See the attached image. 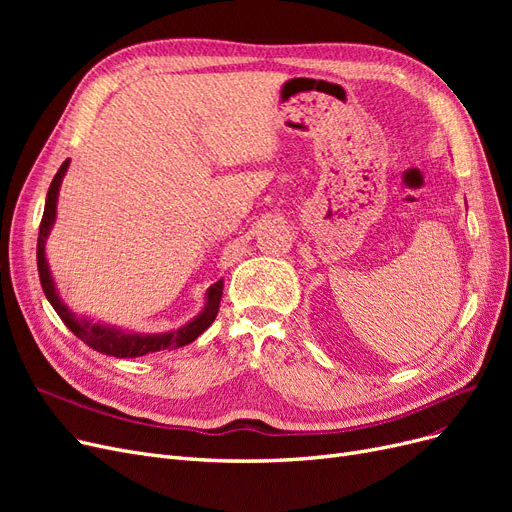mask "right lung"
Segmentation results:
<instances>
[{"label": "right lung", "instance_id": "obj_1", "mask_svg": "<svg viewBox=\"0 0 512 512\" xmlns=\"http://www.w3.org/2000/svg\"><path fill=\"white\" fill-rule=\"evenodd\" d=\"M66 170H68V160L59 166L57 175L51 181L49 194H46L44 213H42V222H40V235H38V250H36L42 290L46 294V299H49V303L55 307L59 318L64 320L66 327L89 348H94L108 356H117V359H134V356H143V354L160 352V350H175V348L192 344L200 333H205L211 327L215 316H218L220 301H222V288H224L222 280L209 288L207 307L203 309V314L185 324V327H181L173 333H162V335H132V333L111 329V327H102V324H91L87 318L74 316L70 309L61 303L59 294L55 290V284H53L49 265H46V258H44V241H46V237H49V230L55 222L57 192L61 185V177H64Z\"/></svg>", "mask_w": 512, "mask_h": 512}]
</instances>
